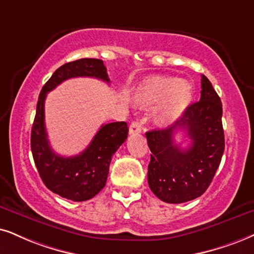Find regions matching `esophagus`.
<instances>
[{
    "instance_id": "esophagus-1",
    "label": "esophagus",
    "mask_w": 254,
    "mask_h": 254,
    "mask_svg": "<svg viewBox=\"0 0 254 254\" xmlns=\"http://www.w3.org/2000/svg\"><path fill=\"white\" fill-rule=\"evenodd\" d=\"M129 131H130L131 134L140 133V132H142V124H140L138 121H133L132 123L130 124Z\"/></svg>"
}]
</instances>
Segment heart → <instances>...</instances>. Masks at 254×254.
Instances as JSON below:
<instances>
[{
  "mask_svg": "<svg viewBox=\"0 0 254 254\" xmlns=\"http://www.w3.org/2000/svg\"><path fill=\"white\" fill-rule=\"evenodd\" d=\"M193 95V85L186 79L177 76H151L137 88L134 102L142 108L159 105L156 121L162 127H170L190 108Z\"/></svg>",
  "mask_w": 254,
  "mask_h": 254,
  "instance_id": "1",
  "label": "heart"
}]
</instances>
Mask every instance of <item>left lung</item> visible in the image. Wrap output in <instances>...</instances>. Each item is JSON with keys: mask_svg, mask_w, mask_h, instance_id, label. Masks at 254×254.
Segmentation results:
<instances>
[{"mask_svg": "<svg viewBox=\"0 0 254 254\" xmlns=\"http://www.w3.org/2000/svg\"><path fill=\"white\" fill-rule=\"evenodd\" d=\"M221 116L219 96L207 77L201 75L200 99L171 127L146 132L152 152L147 183L160 200L181 204L207 190L225 149ZM181 129L191 139L186 149L174 142V134Z\"/></svg>", "mask_w": 254, "mask_h": 254, "instance_id": "8db88e82", "label": "left lung"}]
</instances>
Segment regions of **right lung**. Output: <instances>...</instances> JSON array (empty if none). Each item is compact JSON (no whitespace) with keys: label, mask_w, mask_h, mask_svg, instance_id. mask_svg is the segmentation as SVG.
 Returning a JSON list of instances; mask_svg holds the SVG:
<instances>
[{"label":"right lung","mask_w":254,"mask_h":254,"mask_svg":"<svg viewBox=\"0 0 254 254\" xmlns=\"http://www.w3.org/2000/svg\"><path fill=\"white\" fill-rule=\"evenodd\" d=\"M72 77H94L110 82L102 60L81 59L60 66L38 96L30 144L35 165L44 185L61 197L84 201L95 197L105 186L112 156L125 142L129 129L125 122L103 124L89 146L79 155H57L48 140L44 102L48 92Z\"/></svg>","instance_id":"right-lung-1"}]
</instances>
